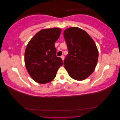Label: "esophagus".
<instances>
[{"instance_id":"obj_1","label":"esophagus","mask_w":120,"mask_h":120,"mask_svg":"<svg viewBox=\"0 0 120 120\" xmlns=\"http://www.w3.org/2000/svg\"><path fill=\"white\" fill-rule=\"evenodd\" d=\"M61 58H62V60H64V56L63 55H62V56H61Z\"/></svg>"}]
</instances>
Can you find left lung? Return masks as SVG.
<instances>
[{"instance_id": "obj_1", "label": "left lung", "mask_w": 120, "mask_h": 120, "mask_svg": "<svg viewBox=\"0 0 120 120\" xmlns=\"http://www.w3.org/2000/svg\"><path fill=\"white\" fill-rule=\"evenodd\" d=\"M63 34L68 50L64 68L73 79H86L94 71L98 62L96 44L87 33L79 28H69Z\"/></svg>"}]
</instances>
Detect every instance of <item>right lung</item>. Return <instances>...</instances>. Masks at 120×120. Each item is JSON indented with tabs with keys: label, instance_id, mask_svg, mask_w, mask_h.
Here are the masks:
<instances>
[{
	"label": "right lung",
	"instance_id": "add662e5",
	"mask_svg": "<svg viewBox=\"0 0 120 120\" xmlns=\"http://www.w3.org/2000/svg\"><path fill=\"white\" fill-rule=\"evenodd\" d=\"M58 28L42 29L29 41L24 53V62L29 74L34 81L46 83L56 76L63 60L57 57L55 44L60 37Z\"/></svg>",
	"mask_w": 120,
	"mask_h": 120
}]
</instances>
